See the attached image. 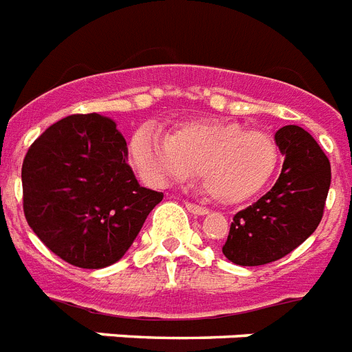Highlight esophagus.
Masks as SVG:
<instances>
[{"label":"esophagus","instance_id":"obj_1","mask_svg":"<svg viewBox=\"0 0 352 352\" xmlns=\"http://www.w3.org/2000/svg\"><path fill=\"white\" fill-rule=\"evenodd\" d=\"M185 206H187L188 212L194 213V215H206V213L210 212V210H208V208H205V206L194 205V203H185Z\"/></svg>","mask_w":352,"mask_h":352}]
</instances>
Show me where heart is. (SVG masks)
<instances>
[{
	"label": "heart",
	"mask_w": 352,
	"mask_h": 352,
	"mask_svg": "<svg viewBox=\"0 0 352 352\" xmlns=\"http://www.w3.org/2000/svg\"><path fill=\"white\" fill-rule=\"evenodd\" d=\"M130 156L144 178L187 182L201 174L203 187L221 203H242L267 187L278 169V146L267 133L231 121H192L169 135L142 126L131 135Z\"/></svg>",
	"instance_id": "obj_1"
}]
</instances>
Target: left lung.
<instances>
[{"instance_id": "8db88e82", "label": "left lung", "mask_w": 352, "mask_h": 352, "mask_svg": "<svg viewBox=\"0 0 352 352\" xmlns=\"http://www.w3.org/2000/svg\"><path fill=\"white\" fill-rule=\"evenodd\" d=\"M283 167L274 187L239 212L222 253L230 262L256 267L292 253L317 230L331 185V165L308 131L283 126L274 135Z\"/></svg>"}]
</instances>
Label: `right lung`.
Wrapping results in <instances>:
<instances>
[{"mask_svg":"<svg viewBox=\"0 0 352 352\" xmlns=\"http://www.w3.org/2000/svg\"><path fill=\"white\" fill-rule=\"evenodd\" d=\"M116 121L69 116L50 126L23 162V206L33 233L82 269L119 262L162 192L140 187Z\"/></svg>","mask_w":352,"mask_h":352,"instance_id":"add662e5","label":"right lung"}]
</instances>
